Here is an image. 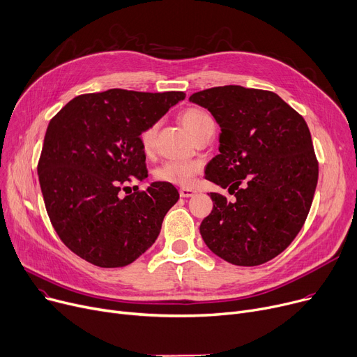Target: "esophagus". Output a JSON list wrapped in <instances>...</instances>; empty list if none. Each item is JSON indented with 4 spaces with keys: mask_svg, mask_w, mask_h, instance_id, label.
I'll return each instance as SVG.
<instances>
[{
    "mask_svg": "<svg viewBox=\"0 0 357 357\" xmlns=\"http://www.w3.org/2000/svg\"><path fill=\"white\" fill-rule=\"evenodd\" d=\"M178 192H180L181 197H192L196 195V190H193V188H188V187H181Z\"/></svg>",
    "mask_w": 357,
    "mask_h": 357,
    "instance_id": "esophagus-1",
    "label": "esophagus"
}]
</instances>
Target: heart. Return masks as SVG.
<instances>
[{
  "mask_svg": "<svg viewBox=\"0 0 357 357\" xmlns=\"http://www.w3.org/2000/svg\"><path fill=\"white\" fill-rule=\"evenodd\" d=\"M181 122L184 125V128L192 134L193 138H196L204 130L215 127L212 118L199 108H190L184 111L181 115ZM155 130L157 127L153 125V127L146 128L141 134V144L145 153L151 151L153 149ZM199 170H200L199 164L192 161H167L161 167H158L154 176L160 181H167L173 184H180V185H190L195 180V176L199 173Z\"/></svg>",
  "mask_w": 357,
  "mask_h": 357,
  "instance_id": "heart-1",
  "label": "heart"
}]
</instances>
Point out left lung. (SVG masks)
<instances>
[{
	"label": "left lung",
	"mask_w": 357,
	"mask_h": 357,
	"mask_svg": "<svg viewBox=\"0 0 357 357\" xmlns=\"http://www.w3.org/2000/svg\"><path fill=\"white\" fill-rule=\"evenodd\" d=\"M188 100L211 112L222 131L206 178L235 196L229 202L211 193L213 211L200 235L230 264H265L298 235L316 192L319 162L307 123L269 91L229 85Z\"/></svg>",
	"instance_id": "left-lung-1"
}]
</instances>
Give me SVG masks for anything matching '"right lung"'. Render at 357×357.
Wrapping results in <instances>:
<instances>
[{
	"label": "right lung",
	"mask_w": 357,
	"mask_h": 357,
	"mask_svg": "<svg viewBox=\"0 0 357 357\" xmlns=\"http://www.w3.org/2000/svg\"><path fill=\"white\" fill-rule=\"evenodd\" d=\"M184 98L109 89L73 98L50 121L38 181L59 238L82 259L119 268L155 242L177 188L154 181L128 196L121 188L149 177L141 134Z\"/></svg>",
	"instance_id": "right-lung-1"
}]
</instances>
